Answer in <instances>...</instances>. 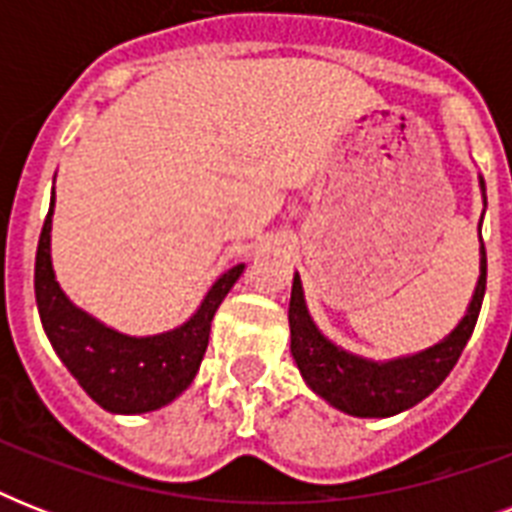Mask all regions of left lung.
<instances>
[{
  "instance_id": "obj_1",
  "label": "left lung",
  "mask_w": 512,
  "mask_h": 512,
  "mask_svg": "<svg viewBox=\"0 0 512 512\" xmlns=\"http://www.w3.org/2000/svg\"><path fill=\"white\" fill-rule=\"evenodd\" d=\"M484 292L486 249L481 247V276H478L476 295L470 300L465 319L457 324L452 335L414 356L374 364L366 358L350 356L321 335L305 308L300 276H295L292 300H289L292 356L305 382L340 412H348L353 417H390V414L420 404L422 398H428L449 377L476 329Z\"/></svg>"
}]
</instances>
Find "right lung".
I'll use <instances>...</instances> for the list:
<instances>
[{
    "instance_id": "obj_1",
    "label": "right lung",
    "mask_w": 512,
    "mask_h": 512,
    "mask_svg": "<svg viewBox=\"0 0 512 512\" xmlns=\"http://www.w3.org/2000/svg\"><path fill=\"white\" fill-rule=\"evenodd\" d=\"M50 225L52 207L44 217L36 247L34 292L42 327L60 361L87 390V396L108 412L143 414L170 404L199 372L215 311L244 265H233L212 284L199 311L183 327L154 337H127L90 319L63 295L52 273Z\"/></svg>"
}]
</instances>
